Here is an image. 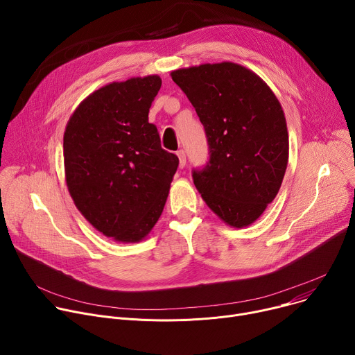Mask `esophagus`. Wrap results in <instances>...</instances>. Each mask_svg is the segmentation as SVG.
<instances>
[{
  "mask_svg": "<svg viewBox=\"0 0 355 355\" xmlns=\"http://www.w3.org/2000/svg\"><path fill=\"white\" fill-rule=\"evenodd\" d=\"M177 156H178V160H180V167L184 168L185 164H187V156H185V151L184 150H178L177 151Z\"/></svg>",
  "mask_w": 355,
  "mask_h": 355,
  "instance_id": "esophagus-1",
  "label": "esophagus"
}]
</instances>
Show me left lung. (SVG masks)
Instances as JSON below:
<instances>
[{
    "mask_svg": "<svg viewBox=\"0 0 355 355\" xmlns=\"http://www.w3.org/2000/svg\"><path fill=\"white\" fill-rule=\"evenodd\" d=\"M205 128L209 162L192 178L207 205L229 226L254 223L277 196L289 140L279 101L251 70L230 62L171 73Z\"/></svg>",
    "mask_w": 355,
    "mask_h": 355,
    "instance_id": "8db88e82",
    "label": "left lung"
}]
</instances>
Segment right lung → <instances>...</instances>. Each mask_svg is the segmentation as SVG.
Returning a JSON list of instances; mask_svg holds the SVG:
<instances>
[{
	"mask_svg": "<svg viewBox=\"0 0 355 355\" xmlns=\"http://www.w3.org/2000/svg\"><path fill=\"white\" fill-rule=\"evenodd\" d=\"M160 87L159 76L111 83L83 101L64 130L74 204L98 232L119 243H137L155 227L178 167L148 123Z\"/></svg>",
	"mask_w": 355,
	"mask_h": 355,
	"instance_id": "1",
	"label": "right lung"
}]
</instances>
